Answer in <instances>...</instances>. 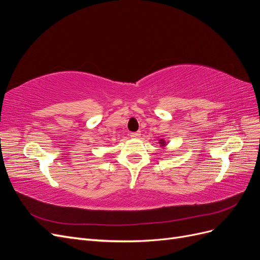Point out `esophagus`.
I'll return each mask as SVG.
<instances>
[{
  "mask_svg": "<svg viewBox=\"0 0 260 260\" xmlns=\"http://www.w3.org/2000/svg\"><path fill=\"white\" fill-rule=\"evenodd\" d=\"M140 136H141V132L140 131H138V132H131L130 133V137L133 138V139H138V138H140Z\"/></svg>",
  "mask_w": 260,
  "mask_h": 260,
  "instance_id": "obj_1",
  "label": "esophagus"
}]
</instances>
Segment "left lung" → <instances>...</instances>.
<instances>
[{"label":"left lung","instance_id":"8db88e82","mask_svg":"<svg viewBox=\"0 0 260 260\" xmlns=\"http://www.w3.org/2000/svg\"><path fill=\"white\" fill-rule=\"evenodd\" d=\"M159 143H160V144H161V146H165V141H164V140H162V139H161V140H160V142H159Z\"/></svg>","mask_w":260,"mask_h":260}]
</instances>
